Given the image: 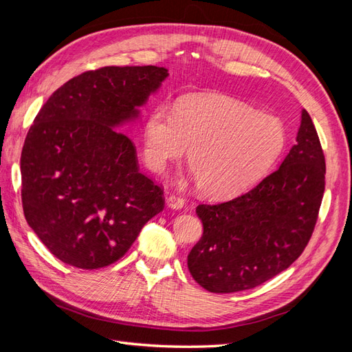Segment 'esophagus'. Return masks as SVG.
<instances>
[{
  "instance_id": "34e87169",
  "label": "esophagus",
  "mask_w": 352,
  "mask_h": 352,
  "mask_svg": "<svg viewBox=\"0 0 352 352\" xmlns=\"http://www.w3.org/2000/svg\"><path fill=\"white\" fill-rule=\"evenodd\" d=\"M185 206V199L182 197H177V195H170L167 198V207L172 208V210H180Z\"/></svg>"
}]
</instances>
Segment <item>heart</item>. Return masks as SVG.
Instances as JSON below:
<instances>
[{
    "label": "heart",
    "mask_w": 352,
    "mask_h": 352,
    "mask_svg": "<svg viewBox=\"0 0 352 352\" xmlns=\"http://www.w3.org/2000/svg\"><path fill=\"white\" fill-rule=\"evenodd\" d=\"M286 140L279 117L226 95H202L182 100L177 110L164 104L151 110L144 126V158L162 173L189 148L188 162L201 192L230 198L267 172Z\"/></svg>",
    "instance_id": "obj_1"
}]
</instances>
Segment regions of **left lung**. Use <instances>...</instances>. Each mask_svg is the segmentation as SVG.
Segmentation results:
<instances>
[{
    "label": "left lung",
    "mask_w": 352,
    "mask_h": 352,
    "mask_svg": "<svg viewBox=\"0 0 352 352\" xmlns=\"http://www.w3.org/2000/svg\"><path fill=\"white\" fill-rule=\"evenodd\" d=\"M326 163L310 114L280 167L235 199L201 204L202 236L188 255L197 283L214 294L258 286L286 270L310 241L324 192Z\"/></svg>",
    "instance_id": "left-lung-1"
}]
</instances>
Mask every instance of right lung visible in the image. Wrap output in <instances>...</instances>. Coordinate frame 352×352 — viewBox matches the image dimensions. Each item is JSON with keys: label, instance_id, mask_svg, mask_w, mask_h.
<instances>
[{"label": "right lung", "instance_id": "obj_1", "mask_svg": "<svg viewBox=\"0 0 352 352\" xmlns=\"http://www.w3.org/2000/svg\"><path fill=\"white\" fill-rule=\"evenodd\" d=\"M168 76L157 66H109L70 79L42 105L20 158L28 225L78 269L116 263L164 208L163 189L140 172L133 142L116 131Z\"/></svg>", "mask_w": 352, "mask_h": 352}]
</instances>
